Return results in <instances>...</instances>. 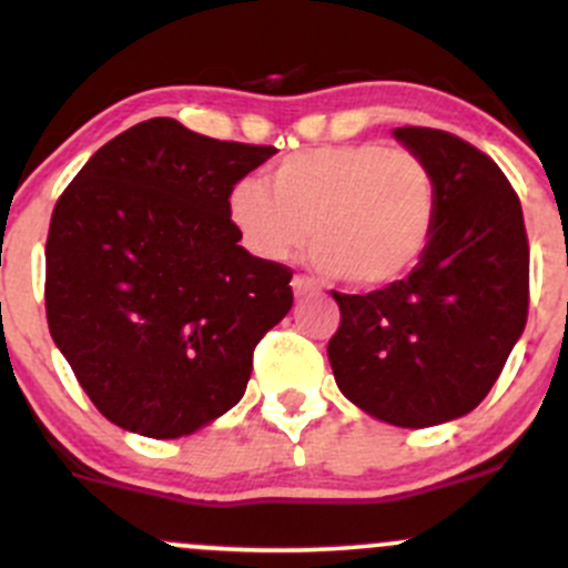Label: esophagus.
Segmentation results:
<instances>
[{"label":"esophagus","mask_w":568,"mask_h":568,"mask_svg":"<svg viewBox=\"0 0 568 568\" xmlns=\"http://www.w3.org/2000/svg\"><path fill=\"white\" fill-rule=\"evenodd\" d=\"M291 288H294L296 296H305V294H313V291H316V283H313L311 277H305V274H294V280H291Z\"/></svg>","instance_id":"34e87169"}]
</instances>
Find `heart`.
Here are the masks:
<instances>
[{
  "instance_id": "b5f03b06",
  "label": "heart",
  "mask_w": 568,
  "mask_h": 568,
  "mask_svg": "<svg viewBox=\"0 0 568 568\" xmlns=\"http://www.w3.org/2000/svg\"><path fill=\"white\" fill-rule=\"evenodd\" d=\"M439 214L437 178L409 148L348 142L288 153L261 181L227 194V216L252 255L288 261L311 236L321 272L379 288L420 263Z\"/></svg>"
}]
</instances>
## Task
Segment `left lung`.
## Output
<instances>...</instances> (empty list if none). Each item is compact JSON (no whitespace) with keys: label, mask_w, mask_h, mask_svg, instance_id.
I'll list each match as a JSON object with an SVG mask.
<instances>
[{"label":"left lung","mask_w":568,"mask_h":568,"mask_svg":"<svg viewBox=\"0 0 568 568\" xmlns=\"http://www.w3.org/2000/svg\"><path fill=\"white\" fill-rule=\"evenodd\" d=\"M395 136L437 178L434 239L409 277L371 294H337L332 374L379 420L426 428L473 412L500 376L528 321L530 247L523 205L503 170L426 125Z\"/></svg>","instance_id":"obj_1"}]
</instances>
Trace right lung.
Listing matches in <instances>:
<instances>
[{
  "label": "right lung",
  "instance_id": "right-lung-1",
  "mask_svg": "<svg viewBox=\"0 0 568 568\" xmlns=\"http://www.w3.org/2000/svg\"><path fill=\"white\" fill-rule=\"evenodd\" d=\"M274 153L153 118L95 151L57 200L49 332L114 426L175 439L242 400L252 352L294 305V272L239 244L227 194Z\"/></svg>",
  "mask_w": 568,
  "mask_h": 568
}]
</instances>
